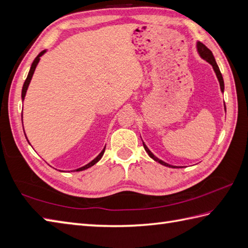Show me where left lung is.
Here are the masks:
<instances>
[{"label": "left lung", "instance_id": "obj_1", "mask_svg": "<svg viewBox=\"0 0 248 248\" xmlns=\"http://www.w3.org/2000/svg\"><path fill=\"white\" fill-rule=\"evenodd\" d=\"M197 49H198L199 55L201 56V58L206 60L207 62L210 63V64L212 65V68H214V71H215V73H216V75H217V80H218V82H220L221 91L224 92V80H223V77H222V74H221V72H220V68H218V66H217V64L216 59H215L214 55H212L211 50H210L208 47H206V46H205L203 43H201V42H197ZM225 111H226V107H225ZM142 145H143V148H145L146 152L149 154V156H150L151 158H153V159L155 160V162H158L159 164H162V165H164V166H166V167H171V168H175L176 166H171V165H169V164H167V163L163 162L162 159H159V158H157L156 156H155V155H154L150 150H149L148 147L145 145V142H143V141H142Z\"/></svg>", "mask_w": 248, "mask_h": 248}]
</instances>
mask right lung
Instances as JSON below:
<instances>
[{
  "instance_id": "add662e5",
  "label": "right lung",
  "mask_w": 248,
  "mask_h": 248,
  "mask_svg": "<svg viewBox=\"0 0 248 248\" xmlns=\"http://www.w3.org/2000/svg\"><path fill=\"white\" fill-rule=\"evenodd\" d=\"M45 53H46V50H42L41 53H40V54L36 57V59H34L33 62H32V64H31V70H30V73H28L27 78H26V80H25V82H24V84H23V89H22V100H24L25 95H26V92H27V89H28V85H30V83H31V78H32V75H33V73H34V70H36V67H37L38 63H39V61H40V57L43 56ZM22 119H23V114H22ZM23 130H24V128H23ZM25 137H26V134H25ZM26 140H27V137H26ZM27 141H28V140H27ZM28 142H30V141H28ZM105 150H106V147L103 148V150H102L99 154H98V156H97L96 158H94L93 160H92L91 163L86 164L85 166L81 167V168H78V169L73 170V171H82V170H85V169L90 168V167H92V166H94L97 162H99L100 158L102 157L103 153H105Z\"/></svg>"
}]
</instances>
